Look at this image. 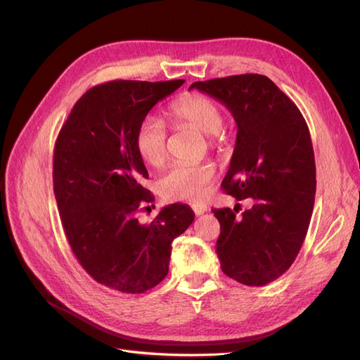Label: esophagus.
Listing matches in <instances>:
<instances>
[{
  "mask_svg": "<svg viewBox=\"0 0 360 360\" xmlns=\"http://www.w3.org/2000/svg\"><path fill=\"white\" fill-rule=\"evenodd\" d=\"M192 210H193L195 214L200 216V214H202V213H205L207 210H209V207L204 205V204H193L192 205Z\"/></svg>",
  "mask_w": 360,
  "mask_h": 360,
  "instance_id": "34e87169",
  "label": "esophagus"
}]
</instances>
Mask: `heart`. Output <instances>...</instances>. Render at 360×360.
<instances>
[{"mask_svg":"<svg viewBox=\"0 0 360 360\" xmlns=\"http://www.w3.org/2000/svg\"><path fill=\"white\" fill-rule=\"evenodd\" d=\"M169 117L174 123L186 124L207 135L210 146L224 141V114L219 105L202 94H186L169 105ZM138 156L150 167H160L167 158V129L156 115H146L135 132ZM217 176L210 162L198 165L176 163L162 174L158 189L169 201L201 202L210 195L212 184Z\"/></svg>","mask_w":360,"mask_h":360,"instance_id":"heart-1","label":"heart"}]
</instances>
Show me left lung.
I'll use <instances>...</instances> for the list:
<instances>
[{"label":"left lung","mask_w":360,"mask_h":360,"mask_svg":"<svg viewBox=\"0 0 360 360\" xmlns=\"http://www.w3.org/2000/svg\"><path fill=\"white\" fill-rule=\"evenodd\" d=\"M231 111L237 138L222 189L252 207L212 210L221 224L216 254L226 276L261 287L292 264L308 233L315 159L307 122L290 97L257 73L191 85Z\"/></svg>","instance_id":"8db88e82"}]
</instances>
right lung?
<instances>
[{
  "mask_svg": "<svg viewBox=\"0 0 360 360\" xmlns=\"http://www.w3.org/2000/svg\"><path fill=\"white\" fill-rule=\"evenodd\" d=\"M183 82L96 85L75 103L56 141L52 179L64 234L82 269L111 290L139 294L156 287L168 274L172 240L193 222L191 207L179 202L148 225L136 216L155 197L143 186L148 172L135 132Z\"/></svg>",
  "mask_w": 360,
  "mask_h": 360,
  "instance_id": "right-lung-1",
  "label": "right lung"
}]
</instances>
